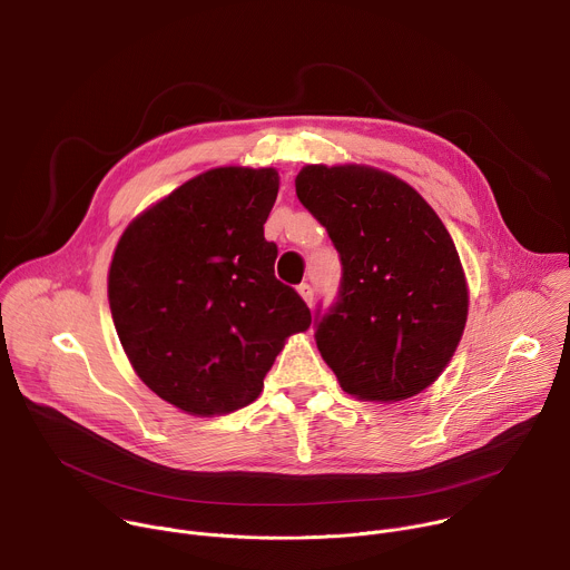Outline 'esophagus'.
Returning <instances> with one entry per match:
<instances>
[{
  "instance_id": "1",
  "label": "esophagus",
  "mask_w": 570,
  "mask_h": 570,
  "mask_svg": "<svg viewBox=\"0 0 570 570\" xmlns=\"http://www.w3.org/2000/svg\"><path fill=\"white\" fill-rule=\"evenodd\" d=\"M297 293L302 295V299H304L308 306L313 304V288H311V284H306V282L299 284V286H297Z\"/></svg>"
}]
</instances>
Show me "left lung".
Here are the masks:
<instances>
[{
	"instance_id": "1",
	"label": "left lung",
	"mask_w": 570,
	"mask_h": 570,
	"mask_svg": "<svg viewBox=\"0 0 570 570\" xmlns=\"http://www.w3.org/2000/svg\"><path fill=\"white\" fill-rule=\"evenodd\" d=\"M295 191L343 266L336 302L315 317L322 358L352 396H415L449 365L466 322L451 234L411 185L372 167L308 165Z\"/></svg>"
}]
</instances>
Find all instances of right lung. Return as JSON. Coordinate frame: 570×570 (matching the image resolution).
<instances>
[{"label":"right lung","instance_id":"right-lung-1","mask_svg":"<svg viewBox=\"0 0 570 570\" xmlns=\"http://www.w3.org/2000/svg\"><path fill=\"white\" fill-rule=\"evenodd\" d=\"M275 169L220 167L137 216L108 275L115 327L137 376L189 415L253 403L311 311L275 277L264 236Z\"/></svg>","mask_w":570,"mask_h":570}]
</instances>
